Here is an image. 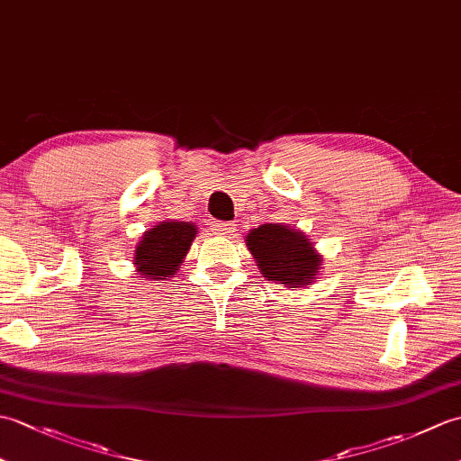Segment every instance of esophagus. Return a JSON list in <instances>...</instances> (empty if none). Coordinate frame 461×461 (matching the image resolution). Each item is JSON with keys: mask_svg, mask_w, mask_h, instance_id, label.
I'll return each instance as SVG.
<instances>
[{"mask_svg": "<svg viewBox=\"0 0 461 461\" xmlns=\"http://www.w3.org/2000/svg\"><path fill=\"white\" fill-rule=\"evenodd\" d=\"M212 230L220 236H233V231H238V223L233 221H213Z\"/></svg>", "mask_w": 461, "mask_h": 461, "instance_id": "esophagus-1", "label": "esophagus"}]
</instances>
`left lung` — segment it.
I'll use <instances>...</instances> for the list:
<instances>
[{
    "label": "left lung",
    "mask_w": 461,
    "mask_h": 461,
    "mask_svg": "<svg viewBox=\"0 0 461 461\" xmlns=\"http://www.w3.org/2000/svg\"><path fill=\"white\" fill-rule=\"evenodd\" d=\"M246 243L267 281L295 289L319 276L321 256L305 233L293 225L263 223L248 233Z\"/></svg>",
    "instance_id": "obj_1"
}]
</instances>
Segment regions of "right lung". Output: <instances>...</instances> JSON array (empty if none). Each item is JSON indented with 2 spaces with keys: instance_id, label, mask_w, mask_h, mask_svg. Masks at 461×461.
<instances>
[{
  "instance_id": "1",
  "label": "right lung",
  "mask_w": 461,
  "mask_h": 461,
  "mask_svg": "<svg viewBox=\"0 0 461 461\" xmlns=\"http://www.w3.org/2000/svg\"><path fill=\"white\" fill-rule=\"evenodd\" d=\"M195 238V225L190 221H160L144 231L134 249V266L144 279H166L176 276L180 263Z\"/></svg>"
}]
</instances>
